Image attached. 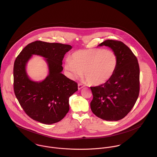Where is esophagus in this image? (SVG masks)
Masks as SVG:
<instances>
[{
	"instance_id": "obj_1",
	"label": "esophagus",
	"mask_w": 157,
	"mask_h": 157,
	"mask_svg": "<svg viewBox=\"0 0 157 157\" xmlns=\"http://www.w3.org/2000/svg\"><path fill=\"white\" fill-rule=\"evenodd\" d=\"M84 85L82 84H78V89H79V90L82 88L84 87Z\"/></svg>"
}]
</instances>
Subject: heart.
I'll return each mask as SVG.
<instances>
[{
    "label": "heart",
    "instance_id": "b5f03b06",
    "mask_svg": "<svg viewBox=\"0 0 157 157\" xmlns=\"http://www.w3.org/2000/svg\"><path fill=\"white\" fill-rule=\"evenodd\" d=\"M118 57L110 49H79L73 52L65 63V69L72 78L83 75L90 84L101 85L112 78L118 66Z\"/></svg>",
    "mask_w": 157,
    "mask_h": 157
}]
</instances>
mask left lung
I'll list each match as a JSON object with an SVG mask.
<instances>
[{
    "label": "left lung",
    "instance_id": "left-lung-1",
    "mask_svg": "<svg viewBox=\"0 0 157 157\" xmlns=\"http://www.w3.org/2000/svg\"><path fill=\"white\" fill-rule=\"evenodd\" d=\"M112 49L118 57V66L112 78L105 84L90 87L93 98V113L106 121L124 118L133 108L140 91V69L136 56L123 42L108 39L98 46Z\"/></svg>",
    "mask_w": 157,
    "mask_h": 157
}]
</instances>
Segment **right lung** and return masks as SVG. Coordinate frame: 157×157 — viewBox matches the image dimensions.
<instances>
[{"label":"right lung","instance_id":"1","mask_svg":"<svg viewBox=\"0 0 157 157\" xmlns=\"http://www.w3.org/2000/svg\"><path fill=\"white\" fill-rule=\"evenodd\" d=\"M69 45L37 40L28 44L13 64V90L25 113L33 120L45 124L61 121L69 110V97L78 91V84L61 73L62 61L72 49ZM32 55L46 58L48 76L42 82L29 79L25 66Z\"/></svg>","mask_w":157,"mask_h":157}]
</instances>
